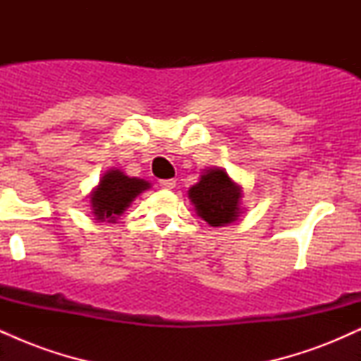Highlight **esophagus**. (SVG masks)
<instances>
[{
  "label": "esophagus",
  "instance_id": "obj_1",
  "mask_svg": "<svg viewBox=\"0 0 361 361\" xmlns=\"http://www.w3.org/2000/svg\"><path fill=\"white\" fill-rule=\"evenodd\" d=\"M159 186L163 190H173L176 186V180H161Z\"/></svg>",
  "mask_w": 361,
  "mask_h": 361
}]
</instances>
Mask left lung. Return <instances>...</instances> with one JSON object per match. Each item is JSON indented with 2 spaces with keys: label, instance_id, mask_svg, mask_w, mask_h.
<instances>
[{
  "label": "left lung",
  "instance_id": "obj_1",
  "mask_svg": "<svg viewBox=\"0 0 361 361\" xmlns=\"http://www.w3.org/2000/svg\"><path fill=\"white\" fill-rule=\"evenodd\" d=\"M188 197L198 217L212 227L234 222L241 214V186L234 183L222 168L207 169L200 181L188 190Z\"/></svg>",
  "mask_w": 361,
  "mask_h": 361
}]
</instances>
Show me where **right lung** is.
I'll return each mask as SVG.
<instances>
[{
  "mask_svg": "<svg viewBox=\"0 0 361 361\" xmlns=\"http://www.w3.org/2000/svg\"><path fill=\"white\" fill-rule=\"evenodd\" d=\"M151 188V183L139 178H130L120 169H109L102 176L100 183L90 195V204L97 221L115 222L134 202V198L144 190Z\"/></svg>",
  "mask_w": 361,
  "mask_h": 361,
  "instance_id": "add662e5",
  "label": "right lung"
}]
</instances>
